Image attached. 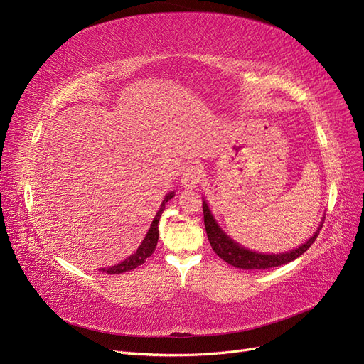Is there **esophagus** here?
<instances>
[{
    "instance_id": "1",
    "label": "esophagus",
    "mask_w": 364,
    "mask_h": 364,
    "mask_svg": "<svg viewBox=\"0 0 364 364\" xmlns=\"http://www.w3.org/2000/svg\"><path fill=\"white\" fill-rule=\"evenodd\" d=\"M202 168H200V166H194V164H190L186 166L183 168V173H182V179H181V183L183 188H186V190H193V188L198 186L200 181H202Z\"/></svg>"
}]
</instances>
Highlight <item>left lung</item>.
Returning a JSON list of instances; mask_svg holds the SVG:
<instances>
[{
    "mask_svg": "<svg viewBox=\"0 0 364 364\" xmlns=\"http://www.w3.org/2000/svg\"><path fill=\"white\" fill-rule=\"evenodd\" d=\"M203 218H205V229L208 233V240L210 242V247L214 248V252L217 253V256H220L224 262H228L229 265L240 269H268L274 267L286 265V263L295 260L296 257L306 253L309 247L315 242L323 223V221L321 223L319 229L306 244L299 245L298 248L292 250V252H286L280 255H262V253L252 252V250H247L240 244L232 241L230 237L220 229V225L217 224L214 217H212L206 202H203Z\"/></svg>",
    "mask_w": 364,
    "mask_h": 364,
    "instance_id": "obj_1",
    "label": "left lung"
}]
</instances>
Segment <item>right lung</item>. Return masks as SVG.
<instances>
[{
  "mask_svg": "<svg viewBox=\"0 0 364 364\" xmlns=\"http://www.w3.org/2000/svg\"><path fill=\"white\" fill-rule=\"evenodd\" d=\"M174 196V193H170L166 196L164 202H162L159 210L156 212V215L152 221V225H150V229L146 235V237L143 240L141 245L136 248V252L134 255H131L127 260H123L122 263H117V265L111 267V268H102L101 271H105L107 274H122V272H127V271H131L136 267L143 265V263L146 262L147 257L152 256V253L155 252L156 248V244H158V236H159V230H158V223H159V218H161V214L164 212L166 209V203L168 202V200Z\"/></svg>",
  "mask_w": 364,
  "mask_h": 364,
  "instance_id": "right-lung-1",
  "label": "right lung"
}]
</instances>
